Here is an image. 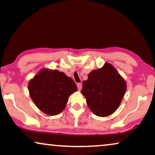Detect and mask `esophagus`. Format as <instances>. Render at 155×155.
<instances>
[{
	"mask_svg": "<svg viewBox=\"0 0 155 155\" xmlns=\"http://www.w3.org/2000/svg\"><path fill=\"white\" fill-rule=\"evenodd\" d=\"M77 87H78V90H79V91L81 90V88H82L81 83H78V84H77Z\"/></svg>",
	"mask_w": 155,
	"mask_h": 155,
	"instance_id": "obj_1",
	"label": "esophagus"
}]
</instances>
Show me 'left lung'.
Returning a JSON list of instances; mask_svg holds the SVG:
<instances>
[{"mask_svg":"<svg viewBox=\"0 0 155 155\" xmlns=\"http://www.w3.org/2000/svg\"><path fill=\"white\" fill-rule=\"evenodd\" d=\"M126 81L114 66L105 63L101 68L93 70L83 82L82 94L95 115L101 117L112 114L119 107L126 93Z\"/></svg>","mask_w":155,"mask_h":155,"instance_id":"left-lung-1","label":"left lung"}]
</instances>
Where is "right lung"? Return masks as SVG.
Masks as SVG:
<instances>
[{"mask_svg": "<svg viewBox=\"0 0 155 155\" xmlns=\"http://www.w3.org/2000/svg\"><path fill=\"white\" fill-rule=\"evenodd\" d=\"M28 90L36 107L45 114L54 116L65 109L69 97L77 87L63 72L43 68L29 81Z\"/></svg>", "mask_w": 155, "mask_h": 155, "instance_id": "1", "label": "right lung"}]
</instances>
